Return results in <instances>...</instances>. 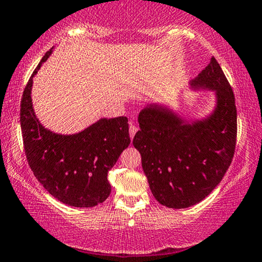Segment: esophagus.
<instances>
[{
  "label": "esophagus",
  "instance_id": "1",
  "mask_svg": "<svg viewBox=\"0 0 262 262\" xmlns=\"http://www.w3.org/2000/svg\"><path fill=\"white\" fill-rule=\"evenodd\" d=\"M137 126H135V125H130V137H131V139H134V136L136 135V132H137Z\"/></svg>",
  "mask_w": 262,
  "mask_h": 262
}]
</instances>
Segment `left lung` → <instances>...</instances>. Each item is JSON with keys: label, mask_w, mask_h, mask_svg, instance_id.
<instances>
[{"label": "left lung", "mask_w": 262, "mask_h": 262, "mask_svg": "<svg viewBox=\"0 0 262 262\" xmlns=\"http://www.w3.org/2000/svg\"><path fill=\"white\" fill-rule=\"evenodd\" d=\"M194 91H213L216 106L203 119L187 120L167 105L151 103L138 116L134 146L155 199L186 209L205 199L230 166L237 135L235 96L214 57L191 81Z\"/></svg>", "instance_id": "8db88e82"}]
</instances>
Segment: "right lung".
Listing matches in <instances>:
<instances>
[{
  "label": "right lung",
  "instance_id": "1",
  "mask_svg": "<svg viewBox=\"0 0 262 262\" xmlns=\"http://www.w3.org/2000/svg\"><path fill=\"white\" fill-rule=\"evenodd\" d=\"M52 50L38 64L21 99L25 154L34 177L52 196L70 206L93 207L108 198L107 174L131 142L127 118H101L74 135L56 134L42 126L32 103V85Z\"/></svg>",
  "mask_w": 262,
  "mask_h": 262
}]
</instances>
